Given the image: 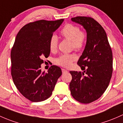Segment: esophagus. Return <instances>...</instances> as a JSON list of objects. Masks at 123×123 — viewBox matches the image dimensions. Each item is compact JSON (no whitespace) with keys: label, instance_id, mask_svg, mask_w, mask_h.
<instances>
[{"label":"esophagus","instance_id":"1","mask_svg":"<svg viewBox=\"0 0 123 123\" xmlns=\"http://www.w3.org/2000/svg\"><path fill=\"white\" fill-rule=\"evenodd\" d=\"M62 73H67V72H68V70H66V69H62Z\"/></svg>","mask_w":123,"mask_h":123}]
</instances>
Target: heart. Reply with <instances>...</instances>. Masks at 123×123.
I'll use <instances>...</instances> for the list:
<instances>
[{
  "label": "heart",
  "mask_w": 123,
  "mask_h": 123,
  "mask_svg": "<svg viewBox=\"0 0 123 123\" xmlns=\"http://www.w3.org/2000/svg\"><path fill=\"white\" fill-rule=\"evenodd\" d=\"M62 37L71 41V47L76 51H80L85 47L87 41V33L85 30H80L78 25L67 24L62 28L60 32ZM58 45V38L55 35H51L49 41V47L51 51H55ZM76 55L74 54H62L55 59L57 65L64 68H69L76 60Z\"/></svg>",
  "instance_id": "1"
}]
</instances>
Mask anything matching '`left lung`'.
I'll return each instance as SVG.
<instances>
[{"label": "left lung", "instance_id": "left-lung-1", "mask_svg": "<svg viewBox=\"0 0 123 123\" xmlns=\"http://www.w3.org/2000/svg\"><path fill=\"white\" fill-rule=\"evenodd\" d=\"M72 21L86 30L85 48L78 62L83 72L70 71L69 88L73 98L89 104L99 98L108 86L112 73V53L104 29L93 18L76 16Z\"/></svg>", "mask_w": 123, "mask_h": 123}]
</instances>
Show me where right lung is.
<instances>
[{
	"mask_svg": "<svg viewBox=\"0 0 123 123\" xmlns=\"http://www.w3.org/2000/svg\"><path fill=\"white\" fill-rule=\"evenodd\" d=\"M64 19L39 20L26 24L19 30L11 50V74L20 93L32 102L49 98L62 70L51 66L48 73L41 72L43 59L50 53L49 41Z\"/></svg>",
	"mask_w": 123,
	"mask_h": 123,
	"instance_id": "1",
	"label": "right lung"
}]
</instances>
